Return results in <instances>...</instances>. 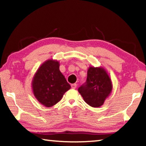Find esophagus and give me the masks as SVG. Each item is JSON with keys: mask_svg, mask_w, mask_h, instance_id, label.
Masks as SVG:
<instances>
[{"mask_svg": "<svg viewBox=\"0 0 146 146\" xmlns=\"http://www.w3.org/2000/svg\"><path fill=\"white\" fill-rule=\"evenodd\" d=\"M76 88V84H71V88L75 89Z\"/></svg>", "mask_w": 146, "mask_h": 146, "instance_id": "34e87169", "label": "esophagus"}]
</instances>
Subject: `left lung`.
<instances>
[{
  "mask_svg": "<svg viewBox=\"0 0 146 146\" xmlns=\"http://www.w3.org/2000/svg\"><path fill=\"white\" fill-rule=\"evenodd\" d=\"M112 90V81L107 71L102 67L90 66L88 70L86 82L78 91L88 105L98 108L104 104Z\"/></svg>",
  "mask_w": 146,
  "mask_h": 146,
  "instance_id": "obj_1",
  "label": "left lung"
}]
</instances>
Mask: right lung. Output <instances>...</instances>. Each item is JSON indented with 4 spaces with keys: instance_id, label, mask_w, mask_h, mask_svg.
Wrapping results in <instances>:
<instances>
[{
    "instance_id": "add662e5",
    "label": "right lung",
    "mask_w": 146,
    "mask_h": 146,
    "mask_svg": "<svg viewBox=\"0 0 146 146\" xmlns=\"http://www.w3.org/2000/svg\"><path fill=\"white\" fill-rule=\"evenodd\" d=\"M57 60L48 59L40 65L33 76L32 91L39 102L47 108L55 105L71 88L59 70Z\"/></svg>"
}]
</instances>
